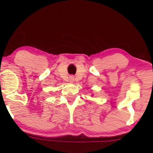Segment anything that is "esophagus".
<instances>
[{
    "label": "esophagus",
    "instance_id": "esophagus-1",
    "mask_svg": "<svg viewBox=\"0 0 153 153\" xmlns=\"http://www.w3.org/2000/svg\"><path fill=\"white\" fill-rule=\"evenodd\" d=\"M69 82H74V76H69Z\"/></svg>",
    "mask_w": 153,
    "mask_h": 153
}]
</instances>
